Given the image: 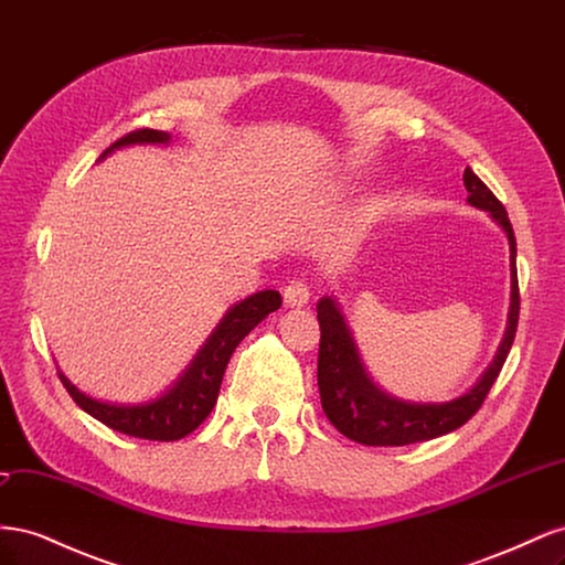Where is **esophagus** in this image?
I'll use <instances>...</instances> for the list:
<instances>
[{"label":"esophagus","instance_id":"34e87169","mask_svg":"<svg viewBox=\"0 0 565 565\" xmlns=\"http://www.w3.org/2000/svg\"><path fill=\"white\" fill-rule=\"evenodd\" d=\"M282 299H285V303L289 306V309H299V306L309 303L311 292H309V287H306L301 280H292V282L285 287Z\"/></svg>","mask_w":565,"mask_h":565}]
</instances>
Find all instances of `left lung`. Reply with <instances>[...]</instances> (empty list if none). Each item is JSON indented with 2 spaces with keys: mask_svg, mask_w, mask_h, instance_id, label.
<instances>
[{
  "mask_svg": "<svg viewBox=\"0 0 565 565\" xmlns=\"http://www.w3.org/2000/svg\"><path fill=\"white\" fill-rule=\"evenodd\" d=\"M467 202L476 210L488 212L509 241L511 268V303L507 316V330L492 363L467 393L446 403H409L388 396L367 374L363 358L358 353L349 322L334 297L318 301L320 322V351H318V388L324 415L339 434L363 443V446H409V443L431 440L446 436L461 424H467L478 407L483 405L490 386L507 361L514 344L519 324V278H516V237L509 224L504 204L492 195L490 188L471 169H465Z\"/></svg>",
  "mask_w": 565,
  "mask_h": 565,
  "instance_id": "left-lung-1",
  "label": "left lung"
}]
</instances>
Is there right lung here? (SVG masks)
<instances>
[{"mask_svg": "<svg viewBox=\"0 0 565 565\" xmlns=\"http://www.w3.org/2000/svg\"><path fill=\"white\" fill-rule=\"evenodd\" d=\"M148 143L150 146L172 143V134L158 131V129L131 131L122 136L119 141H115L108 150H104V156L98 158V162L106 160L110 152L119 148L148 146ZM280 303H282V297L276 292V289H262V292L233 303L226 311V316L218 320L207 341L200 347L191 365L183 370L181 377L169 386L162 396L146 403L122 405V403L96 401L87 396L84 391H79L61 370H58V377L84 413L92 415L100 424L110 426L113 431L127 434L134 438H146V440H179L191 431H195L212 413V407L218 398L221 380H224V372L235 347L241 344V341L268 313L278 311Z\"/></svg>", "mask_w": 565, "mask_h": 565, "instance_id": "obj_1", "label": "right lung"}]
</instances>
